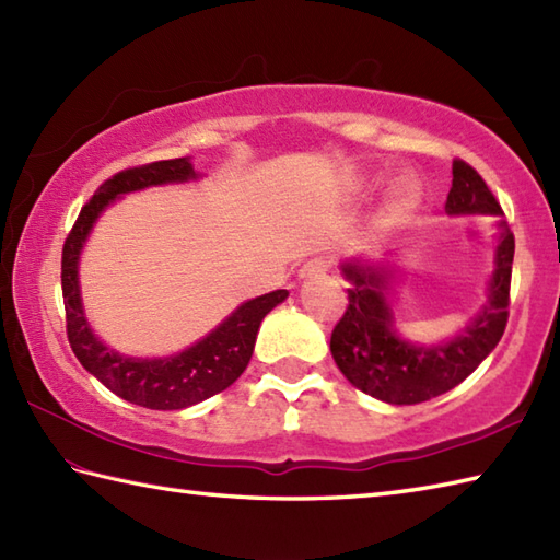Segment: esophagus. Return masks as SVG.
Segmentation results:
<instances>
[{"instance_id":"1","label":"esophagus","mask_w":560,"mask_h":560,"mask_svg":"<svg viewBox=\"0 0 560 560\" xmlns=\"http://www.w3.org/2000/svg\"><path fill=\"white\" fill-rule=\"evenodd\" d=\"M331 267V261L327 257H315L311 261H305V265L301 267L299 277L301 279H311V277H323V273H327Z\"/></svg>"}]
</instances>
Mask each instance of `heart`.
Instances as JSON below:
<instances>
[{"label":"heart","instance_id":"heart-1","mask_svg":"<svg viewBox=\"0 0 560 560\" xmlns=\"http://www.w3.org/2000/svg\"><path fill=\"white\" fill-rule=\"evenodd\" d=\"M416 192H419V187H416L411 177H401V180L397 183V199L399 201H411L416 197Z\"/></svg>","mask_w":560,"mask_h":560}]
</instances>
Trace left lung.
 I'll list each match as a JSON object with an SVG mask.
<instances>
[{
	"label": "left lung",
	"instance_id": "left-lung-1",
	"mask_svg": "<svg viewBox=\"0 0 560 560\" xmlns=\"http://www.w3.org/2000/svg\"><path fill=\"white\" fill-rule=\"evenodd\" d=\"M450 217H503L483 177L464 161H452V187L445 201ZM495 269L489 295L477 317L450 341L431 347L399 337L387 303L395 269L371 265L368 259H349L341 265L351 283L349 307L331 331L329 349L343 377L353 387L387 404H419L457 387L477 371L479 363L501 341L508 325L510 273H513L515 237L505 221H498Z\"/></svg>",
	"mask_w": 560,
	"mask_h": 560
}]
</instances>
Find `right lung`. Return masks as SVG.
Returning <instances> with one entry per match:
<instances>
[{"label": "right lung", "mask_w": 560, "mask_h": 560, "mask_svg": "<svg viewBox=\"0 0 560 560\" xmlns=\"http://www.w3.org/2000/svg\"><path fill=\"white\" fill-rule=\"evenodd\" d=\"M195 177L197 173L189 159L156 161L113 175L81 209L62 249V295L71 351L77 353L79 363L117 397L159 411L187 409L231 387L253 359L261 319L289 295V291L279 289L237 305L205 339L195 341L180 353L165 355V359L125 355L105 347L93 335L81 303L79 257L101 213L127 192L153 185L187 183Z\"/></svg>", "instance_id": "1"}]
</instances>
